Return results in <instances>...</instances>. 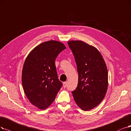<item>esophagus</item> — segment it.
I'll list each match as a JSON object with an SVG mask.
<instances>
[{
    "label": "esophagus",
    "mask_w": 131,
    "mask_h": 131,
    "mask_svg": "<svg viewBox=\"0 0 131 131\" xmlns=\"http://www.w3.org/2000/svg\"><path fill=\"white\" fill-rule=\"evenodd\" d=\"M67 82H64V83H63V86H64V88H66L67 86Z\"/></svg>",
    "instance_id": "obj_1"
}]
</instances>
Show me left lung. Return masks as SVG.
Segmentation results:
<instances>
[{"instance_id": "8db88e82", "label": "left lung", "mask_w": 131, "mask_h": 131, "mask_svg": "<svg viewBox=\"0 0 131 131\" xmlns=\"http://www.w3.org/2000/svg\"><path fill=\"white\" fill-rule=\"evenodd\" d=\"M67 43L74 56L79 77L78 85L72 93L81 110L89 111L98 105L106 95L107 67L100 53L94 46L79 40Z\"/></svg>"}]
</instances>
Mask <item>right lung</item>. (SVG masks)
Masks as SVG:
<instances>
[{
  "label": "right lung",
  "instance_id": "obj_1",
  "mask_svg": "<svg viewBox=\"0 0 131 131\" xmlns=\"http://www.w3.org/2000/svg\"><path fill=\"white\" fill-rule=\"evenodd\" d=\"M66 48L62 43L50 40L29 53L22 71V85L30 103L45 110L53 102L62 84L58 79L55 60Z\"/></svg>",
  "mask_w": 131,
  "mask_h": 131
}]
</instances>
